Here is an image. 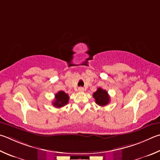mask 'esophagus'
Masks as SVG:
<instances>
[{"label": "esophagus", "instance_id": "esophagus-1", "mask_svg": "<svg viewBox=\"0 0 160 160\" xmlns=\"http://www.w3.org/2000/svg\"><path fill=\"white\" fill-rule=\"evenodd\" d=\"M78 90L79 92H83V91H84V88H83V87H79L78 88Z\"/></svg>", "mask_w": 160, "mask_h": 160}]
</instances>
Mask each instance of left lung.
<instances>
[{"instance_id":"left-lung-1","label":"left lung","mask_w":160,"mask_h":160,"mask_svg":"<svg viewBox=\"0 0 160 160\" xmlns=\"http://www.w3.org/2000/svg\"><path fill=\"white\" fill-rule=\"evenodd\" d=\"M93 96L96 100V104L100 106H105L110 102V96L108 92L105 90H103L101 88H98L97 91L93 94Z\"/></svg>"}]
</instances>
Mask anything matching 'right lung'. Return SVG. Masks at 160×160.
<instances>
[{
    "label": "right lung",
    "instance_id": "add662e5",
    "mask_svg": "<svg viewBox=\"0 0 160 160\" xmlns=\"http://www.w3.org/2000/svg\"><path fill=\"white\" fill-rule=\"evenodd\" d=\"M69 98L68 94L62 91H60L55 95V100L54 102H52V105L55 108H62L68 103Z\"/></svg>",
    "mask_w": 160,
    "mask_h": 160
}]
</instances>
